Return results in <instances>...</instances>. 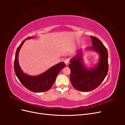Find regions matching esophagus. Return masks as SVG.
I'll return each mask as SVG.
<instances>
[{"instance_id":"obj_1","label":"esophagus","mask_w":125,"mask_h":125,"mask_svg":"<svg viewBox=\"0 0 125 125\" xmlns=\"http://www.w3.org/2000/svg\"><path fill=\"white\" fill-rule=\"evenodd\" d=\"M64 62H65V63H66V65H68V64L70 63V59H69V58H66L65 59V60H64Z\"/></svg>"}]
</instances>
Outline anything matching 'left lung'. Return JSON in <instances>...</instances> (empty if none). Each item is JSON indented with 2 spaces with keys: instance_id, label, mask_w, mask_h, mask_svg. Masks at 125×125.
Wrapping results in <instances>:
<instances>
[{
  "instance_id": "left-lung-1",
  "label": "left lung",
  "mask_w": 125,
  "mask_h": 125,
  "mask_svg": "<svg viewBox=\"0 0 125 125\" xmlns=\"http://www.w3.org/2000/svg\"><path fill=\"white\" fill-rule=\"evenodd\" d=\"M92 46L88 49L95 51L100 55L97 65L91 69H87L82 62V51L70 60L69 67L71 70L70 81L74 88L83 92L97 88L103 81L108 70V52L102 42L95 36H90Z\"/></svg>"
}]
</instances>
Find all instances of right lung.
I'll use <instances>...</instances> for the list:
<instances>
[{
    "label": "right lung",
    "mask_w": 125,
    "mask_h": 125,
    "mask_svg": "<svg viewBox=\"0 0 125 125\" xmlns=\"http://www.w3.org/2000/svg\"><path fill=\"white\" fill-rule=\"evenodd\" d=\"M33 38L29 37L25 39L17 48L14 62V70L18 79L21 83L29 90L33 92H46L54 84L58 74L65 67V63L62 62L52 66L44 73L36 76H31L24 73L20 68L18 62V55L20 48L25 41Z\"/></svg>",
    "instance_id": "1"
}]
</instances>
